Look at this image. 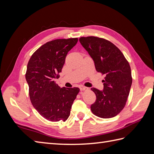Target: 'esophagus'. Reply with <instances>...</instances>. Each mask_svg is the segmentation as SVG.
Here are the masks:
<instances>
[{
    "label": "esophagus",
    "mask_w": 154,
    "mask_h": 154,
    "mask_svg": "<svg viewBox=\"0 0 154 154\" xmlns=\"http://www.w3.org/2000/svg\"><path fill=\"white\" fill-rule=\"evenodd\" d=\"M79 89L81 91H85V90L88 89V88L86 87H84V86H80Z\"/></svg>",
    "instance_id": "esophagus-1"
}]
</instances>
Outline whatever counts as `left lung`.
I'll return each mask as SVG.
<instances>
[{"label": "left lung", "mask_w": 154, "mask_h": 154, "mask_svg": "<svg viewBox=\"0 0 154 154\" xmlns=\"http://www.w3.org/2000/svg\"><path fill=\"white\" fill-rule=\"evenodd\" d=\"M79 42L93 60L97 71L105 75L103 91L91 88L97 98L91 111L102 119L115 116L125 106L131 88L129 63L119 49L105 39L81 37Z\"/></svg>", "instance_id": "obj_1"}]
</instances>
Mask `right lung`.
<instances>
[{
    "label": "right lung",
    "instance_id": "1",
    "mask_svg": "<svg viewBox=\"0 0 154 154\" xmlns=\"http://www.w3.org/2000/svg\"><path fill=\"white\" fill-rule=\"evenodd\" d=\"M78 38L57 39L39 48L29 60L26 79L32 105L44 119L51 122H65L79 89L61 88L55 83L60 77L69 51Z\"/></svg>",
    "mask_w": 154,
    "mask_h": 154
}]
</instances>
